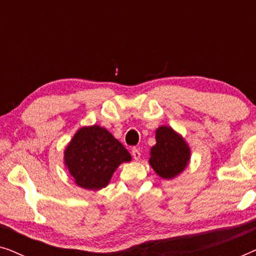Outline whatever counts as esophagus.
Segmentation results:
<instances>
[{
	"mask_svg": "<svg viewBox=\"0 0 256 256\" xmlns=\"http://www.w3.org/2000/svg\"><path fill=\"white\" fill-rule=\"evenodd\" d=\"M132 158H134L135 160H138L140 157H141V152H140L138 149L134 148V149L132 150Z\"/></svg>",
	"mask_w": 256,
	"mask_h": 256,
	"instance_id": "esophagus-1",
	"label": "esophagus"
}]
</instances>
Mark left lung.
I'll return each instance as SVG.
<instances>
[{
  "label": "left lung",
  "instance_id": "8db88e82",
  "mask_svg": "<svg viewBox=\"0 0 256 256\" xmlns=\"http://www.w3.org/2000/svg\"><path fill=\"white\" fill-rule=\"evenodd\" d=\"M156 144L150 148L149 164L163 180H174L186 169L191 149L185 138L170 126H160L155 132Z\"/></svg>",
  "mask_w": 256,
  "mask_h": 256
}]
</instances>
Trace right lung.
I'll return each instance as SVG.
<instances>
[{"mask_svg": "<svg viewBox=\"0 0 256 256\" xmlns=\"http://www.w3.org/2000/svg\"><path fill=\"white\" fill-rule=\"evenodd\" d=\"M132 160L130 154L106 128H79L64 150V164L73 182L86 190H101L122 163Z\"/></svg>", "mask_w": 256, "mask_h": 256, "instance_id": "1", "label": "right lung"}]
</instances>
